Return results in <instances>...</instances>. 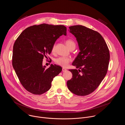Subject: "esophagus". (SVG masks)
<instances>
[{
    "instance_id": "obj_1",
    "label": "esophagus",
    "mask_w": 125,
    "mask_h": 125,
    "mask_svg": "<svg viewBox=\"0 0 125 125\" xmlns=\"http://www.w3.org/2000/svg\"><path fill=\"white\" fill-rule=\"evenodd\" d=\"M66 71H67V69H65V68H62V71H63V72H66Z\"/></svg>"
}]
</instances>
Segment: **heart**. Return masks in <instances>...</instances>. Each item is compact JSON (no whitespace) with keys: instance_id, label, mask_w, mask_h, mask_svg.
Wrapping results in <instances>:
<instances>
[{"instance_id":"obj_1","label":"heart","mask_w":125,"mask_h":125,"mask_svg":"<svg viewBox=\"0 0 125 125\" xmlns=\"http://www.w3.org/2000/svg\"><path fill=\"white\" fill-rule=\"evenodd\" d=\"M66 44L69 49H70L71 47H72L76 46V44H75V42L72 40H67L66 41ZM55 44H54L53 45V46L52 47V48H51L52 52H54L55 51ZM71 60V59L69 57L61 56V57H59L56 58L55 60V62L57 65H58L61 67H66L67 66H68Z\"/></svg>"}]
</instances>
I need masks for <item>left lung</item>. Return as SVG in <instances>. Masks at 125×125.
<instances>
[{
    "label": "left lung",
    "instance_id": "8db88e82",
    "mask_svg": "<svg viewBox=\"0 0 125 125\" xmlns=\"http://www.w3.org/2000/svg\"><path fill=\"white\" fill-rule=\"evenodd\" d=\"M69 28L76 38L80 51L72 63L79 69L69 70L73 76L67 85L74 94L87 95L96 90L106 75L110 60L109 49L97 31L82 25Z\"/></svg>",
    "mask_w": 125,
    "mask_h": 125
}]
</instances>
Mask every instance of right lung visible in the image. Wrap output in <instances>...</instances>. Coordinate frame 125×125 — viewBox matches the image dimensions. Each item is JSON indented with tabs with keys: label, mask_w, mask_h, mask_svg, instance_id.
Returning a JSON list of instances; mask_svg holds the SVG:
<instances>
[{
	"label": "right lung",
	"mask_w": 125,
	"mask_h": 125,
	"mask_svg": "<svg viewBox=\"0 0 125 125\" xmlns=\"http://www.w3.org/2000/svg\"><path fill=\"white\" fill-rule=\"evenodd\" d=\"M63 25L42 24L31 26L16 40L13 50L12 65L23 87L34 94H42L51 86L53 78L62 71V68L51 64L46 69L42 65L56 41L66 35Z\"/></svg>",
	"instance_id": "obj_1"
}]
</instances>
